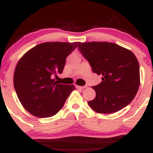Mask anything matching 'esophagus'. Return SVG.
I'll return each mask as SVG.
<instances>
[{"mask_svg":"<svg viewBox=\"0 0 153 153\" xmlns=\"http://www.w3.org/2000/svg\"><path fill=\"white\" fill-rule=\"evenodd\" d=\"M77 88H79V89H85V88H87V86H78V85H77Z\"/></svg>","mask_w":153,"mask_h":153,"instance_id":"esophagus-1","label":"esophagus"}]
</instances>
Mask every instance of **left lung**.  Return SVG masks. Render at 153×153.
I'll use <instances>...</instances> for the list:
<instances>
[{"label":"left lung","mask_w":153,"mask_h":153,"mask_svg":"<svg viewBox=\"0 0 153 153\" xmlns=\"http://www.w3.org/2000/svg\"><path fill=\"white\" fill-rule=\"evenodd\" d=\"M78 50L102 81L93 86L96 98L88 102L97 113L111 114L132 101L140 86V65L130 50L106 42H79Z\"/></svg>","instance_id":"left-lung-1"}]
</instances>
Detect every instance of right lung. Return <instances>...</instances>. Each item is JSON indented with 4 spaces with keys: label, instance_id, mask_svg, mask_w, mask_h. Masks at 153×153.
<instances>
[{
    "label": "right lung",
    "instance_id": "right-lung-1",
    "mask_svg": "<svg viewBox=\"0 0 153 153\" xmlns=\"http://www.w3.org/2000/svg\"><path fill=\"white\" fill-rule=\"evenodd\" d=\"M78 42H45L36 45L19 59L13 75V85L24 108L36 117L54 116L64 106L73 85L54 81L62 73L66 58Z\"/></svg>",
    "mask_w": 153,
    "mask_h": 153
}]
</instances>
